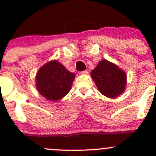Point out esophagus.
<instances>
[{"mask_svg":"<svg viewBox=\"0 0 156 156\" xmlns=\"http://www.w3.org/2000/svg\"><path fill=\"white\" fill-rule=\"evenodd\" d=\"M81 74H83V75H87L88 71H87V70H84V71H82V72H81Z\"/></svg>","mask_w":156,"mask_h":156,"instance_id":"34e87169","label":"esophagus"}]
</instances>
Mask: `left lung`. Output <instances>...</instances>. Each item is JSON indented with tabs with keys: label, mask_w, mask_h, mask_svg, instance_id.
I'll return each instance as SVG.
<instances>
[{
	"label": "left lung",
	"mask_w": 156,
	"mask_h": 156,
	"mask_svg": "<svg viewBox=\"0 0 156 156\" xmlns=\"http://www.w3.org/2000/svg\"><path fill=\"white\" fill-rule=\"evenodd\" d=\"M90 76L99 91L106 97L114 98L124 92L126 73L107 60H101L90 72Z\"/></svg>",
	"instance_id": "1"
}]
</instances>
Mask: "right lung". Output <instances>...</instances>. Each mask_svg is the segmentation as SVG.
I'll return each mask as SVG.
<instances>
[{"instance_id": "obj_1", "label": "right lung", "mask_w": 156, "mask_h": 156, "mask_svg": "<svg viewBox=\"0 0 156 156\" xmlns=\"http://www.w3.org/2000/svg\"><path fill=\"white\" fill-rule=\"evenodd\" d=\"M75 76V74L70 73L63 65L54 60L38 70L36 87L46 99L55 101L69 93Z\"/></svg>"}]
</instances>
